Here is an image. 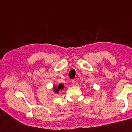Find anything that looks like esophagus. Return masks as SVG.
<instances>
[{"label":"esophagus","instance_id":"esophagus-1","mask_svg":"<svg viewBox=\"0 0 132 132\" xmlns=\"http://www.w3.org/2000/svg\"><path fill=\"white\" fill-rule=\"evenodd\" d=\"M72 85L74 86H76V85H77V82H75V81L74 80H73L72 81Z\"/></svg>","mask_w":132,"mask_h":132}]
</instances>
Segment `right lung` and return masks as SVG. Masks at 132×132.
Segmentation results:
<instances>
[{
	"mask_svg": "<svg viewBox=\"0 0 132 132\" xmlns=\"http://www.w3.org/2000/svg\"><path fill=\"white\" fill-rule=\"evenodd\" d=\"M64 88V86L62 84H60L57 87H55V86H54L53 87V90H54V92H55V93H58V91L60 90V89H62Z\"/></svg>",
	"mask_w": 132,
	"mask_h": 132,
	"instance_id": "add662e5",
	"label": "right lung"
}]
</instances>
